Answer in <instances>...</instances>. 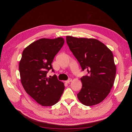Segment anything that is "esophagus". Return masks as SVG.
<instances>
[{"instance_id": "34e87169", "label": "esophagus", "mask_w": 132, "mask_h": 132, "mask_svg": "<svg viewBox=\"0 0 132 132\" xmlns=\"http://www.w3.org/2000/svg\"><path fill=\"white\" fill-rule=\"evenodd\" d=\"M71 81H72V79H69L68 80L65 81V82H66V83H69Z\"/></svg>"}]
</instances>
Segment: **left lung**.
I'll use <instances>...</instances> for the list:
<instances>
[{
  "instance_id": "1",
  "label": "left lung",
  "mask_w": 132,
  "mask_h": 132,
  "mask_svg": "<svg viewBox=\"0 0 132 132\" xmlns=\"http://www.w3.org/2000/svg\"><path fill=\"white\" fill-rule=\"evenodd\" d=\"M66 40L82 70L88 73L81 78L79 100L87 106L97 105L107 96L113 85L116 67L113 53L96 39L67 36Z\"/></svg>"
}]
</instances>
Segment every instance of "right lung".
<instances>
[{"mask_svg": "<svg viewBox=\"0 0 132 132\" xmlns=\"http://www.w3.org/2000/svg\"><path fill=\"white\" fill-rule=\"evenodd\" d=\"M64 43L62 37L41 38L32 43L22 52L19 71L23 89L30 96L43 106L57 103L64 90L63 82L56 75L47 78L54 57Z\"/></svg>", "mask_w": 132, "mask_h": 132, "instance_id": "obj_1", "label": "right lung"}]
</instances>
